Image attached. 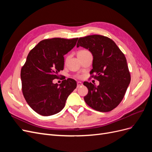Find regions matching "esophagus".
Instances as JSON below:
<instances>
[{
    "instance_id": "1",
    "label": "esophagus",
    "mask_w": 152,
    "mask_h": 152,
    "mask_svg": "<svg viewBox=\"0 0 152 152\" xmlns=\"http://www.w3.org/2000/svg\"><path fill=\"white\" fill-rule=\"evenodd\" d=\"M82 85H83V84H82L81 82H77V87H80Z\"/></svg>"
}]
</instances>
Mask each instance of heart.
I'll return each instance as SVG.
<instances>
[{"label": "heart", "mask_w": 152, "mask_h": 152, "mask_svg": "<svg viewBox=\"0 0 152 152\" xmlns=\"http://www.w3.org/2000/svg\"><path fill=\"white\" fill-rule=\"evenodd\" d=\"M87 50H80V51L78 53V54H80V53H85V52H87Z\"/></svg>", "instance_id": "1"}]
</instances>
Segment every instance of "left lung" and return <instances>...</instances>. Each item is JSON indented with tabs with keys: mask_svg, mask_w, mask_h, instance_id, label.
Listing matches in <instances>:
<instances>
[{
	"mask_svg": "<svg viewBox=\"0 0 152 152\" xmlns=\"http://www.w3.org/2000/svg\"><path fill=\"white\" fill-rule=\"evenodd\" d=\"M79 46L88 49L93 55V69L90 73H94V78L99 82L98 86L84 82L88 89L85 102L96 111H111L121 102L130 84L126 58L112 39L103 35L79 38L77 47Z\"/></svg>",
	"mask_w": 152,
	"mask_h": 152,
	"instance_id": "1",
	"label": "left lung"
}]
</instances>
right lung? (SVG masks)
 Here are the masks:
<instances>
[{
	"label": "right lung",
	"instance_id": "obj_1",
	"mask_svg": "<svg viewBox=\"0 0 152 152\" xmlns=\"http://www.w3.org/2000/svg\"><path fill=\"white\" fill-rule=\"evenodd\" d=\"M78 38L43 40L32 49L21 70L22 91L27 103L43 116L59 113L77 87L72 79L58 85L53 81L64 68V55L75 46Z\"/></svg>",
	"mask_w": 152,
	"mask_h": 152
}]
</instances>
